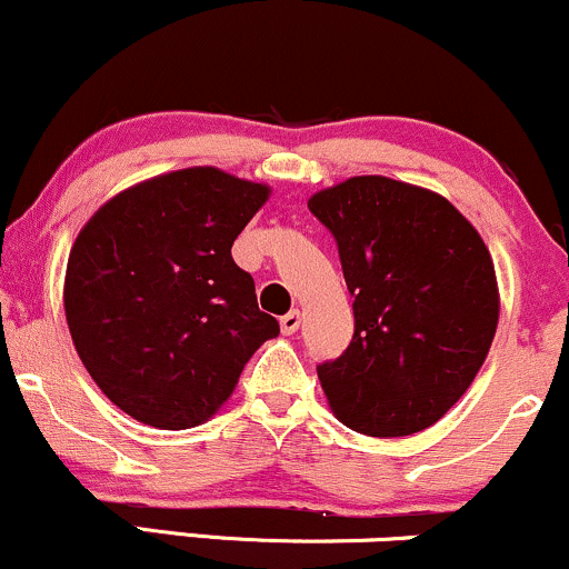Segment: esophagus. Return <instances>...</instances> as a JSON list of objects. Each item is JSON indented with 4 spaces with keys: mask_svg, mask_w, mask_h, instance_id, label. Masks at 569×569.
<instances>
[{
    "mask_svg": "<svg viewBox=\"0 0 569 569\" xmlns=\"http://www.w3.org/2000/svg\"><path fill=\"white\" fill-rule=\"evenodd\" d=\"M299 323H302V312L299 310L286 312V316L280 318V331H283V335H293V331L299 329Z\"/></svg>",
    "mask_w": 569,
    "mask_h": 569,
    "instance_id": "esophagus-1",
    "label": "esophagus"
}]
</instances>
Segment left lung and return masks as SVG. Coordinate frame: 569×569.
Segmentation results:
<instances>
[{
  "label": "left lung",
  "mask_w": 569,
  "mask_h": 569,
  "mask_svg": "<svg viewBox=\"0 0 569 569\" xmlns=\"http://www.w3.org/2000/svg\"><path fill=\"white\" fill-rule=\"evenodd\" d=\"M352 297V339L318 380L345 426L409 436L471 388L498 329V280L479 232L428 189L356 176L312 194Z\"/></svg>",
  "instance_id": "8db88e82"
}]
</instances>
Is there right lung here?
Segmentation results:
<instances>
[{"instance_id":"obj_1","label":"right lung","mask_w":569,"mask_h":569,"mask_svg":"<svg viewBox=\"0 0 569 569\" xmlns=\"http://www.w3.org/2000/svg\"><path fill=\"white\" fill-rule=\"evenodd\" d=\"M270 189L187 168L109 200L77 234L63 307L109 401L162 430L200 426L280 335L232 243Z\"/></svg>"}]
</instances>
